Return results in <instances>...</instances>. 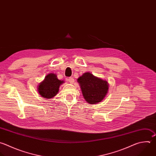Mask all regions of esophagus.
<instances>
[{
	"instance_id": "obj_1",
	"label": "esophagus",
	"mask_w": 156,
	"mask_h": 156,
	"mask_svg": "<svg viewBox=\"0 0 156 156\" xmlns=\"http://www.w3.org/2000/svg\"><path fill=\"white\" fill-rule=\"evenodd\" d=\"M68 81L70 84H73L74 83V79L73 78H68Z\"/></svg>"
}]
</instances>
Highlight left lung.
Masks as SVG:
<instances>
[{
    "mask_svg": "<svg viewBox=\"0 0 156 156\" xmlns=\"http://www.w3.org/2000/svg\"><path fill=\"white\" fill-rule=\"evenodd\" d=\"M77 81L80 86L84 98L89 104H96L100 102L108 92V83L90 72L83 73L78 78Z\"/></svg>",
    "mask_w": 156,
    "mask_h": 156,
    "instance_id": "1",
    "label": "left lung"
}]
</instances>
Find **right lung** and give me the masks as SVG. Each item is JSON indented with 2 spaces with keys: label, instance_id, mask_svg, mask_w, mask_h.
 <instances>
[{
  "label": "right lung",
  "instance_id": "add662e5",
  "mask_svg": "<svg viewBox=\"0 0 156 156\" xmlns=\"http://www.w3.org/2000/svg\"><path fill=\"white\" fill-rule=\"evenodd\" d=\"M64 83V80H59L58 78L56 73H50L38 84L37 87L38 94L44 98H53L57 95L60 86Z\"/></svg>",
  "mask_w": 156,
  "mask_h": 156
}]
</instances>
